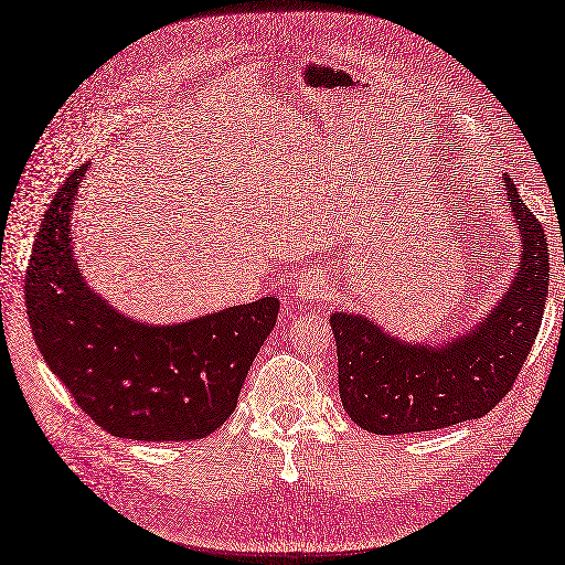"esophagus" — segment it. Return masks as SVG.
Masks as SVG:
<instances>
[{
	"label": "esophagus",
	"instance_id": "esophagus-1",
	"mask_svg": "<svg viewBox=\"0 0 565 565\" xmlns=\"http://www.w3.org/2000/svg\"><path fill=\"white\" fill-rule=\"evenodd\" d=\"M290 294L300 300L315 302V300H323L330 294V288L319 271H305V275H300L298 281L294 284V290H290Z\"/></svg>",
	"mask_w": 565,
	"mask_h": 565
}]
</instances>
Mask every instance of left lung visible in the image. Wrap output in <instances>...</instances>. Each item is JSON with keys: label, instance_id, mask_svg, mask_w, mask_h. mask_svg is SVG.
I'll use <instances>...</instances> for the list:
<instances>
[{"label": "left lung", "instance_id": "1", "mask_svg": "<svg viewBox=\"0 0 565 565\" xmlns=\"http://www.w3.org/2000/svg\"><path fill=\"white\" fill-rule=\"evenodd\" d=\"M521 265L508 294L472 330L443 347L409 344L365 317L338 311L340 398L367 433L398 435L479 419L510 393L537 338L550 288L547 237L505 177Z\"/></svg>", "mask_w": 565, "mask_h": 565}]
</instances>
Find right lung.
<instances>
[{"label":"right lung","instance_id":"1","mask_svg":"<svg viewBox=\"0 0 565 565\" xmlns=\"http://www.w3.org/2000/svg\"><path fill=\"white\" fill-rule=\"evenodd\" d=\"M86 170L60 185L32 244L25 302L34 342L99 428L143 443L200 440L235 412L279 300L269 296L174 326L120 315L93 294L72 254L70 216Z\"/></svg>","mask_w":565,"mask_h":565}]
</instances>
